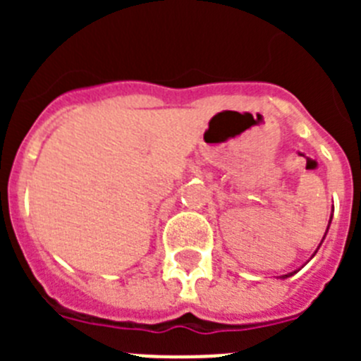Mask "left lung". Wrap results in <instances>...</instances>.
Returning a JSON list of instances; mask_svg holds the SVG:
<instances>
[{
	"mask_svg": "<svg viewBox=\"0 0 361 361\" xmlns=\"http://www.w3.org/2000/svg\"><path fill=\"white\" fill-rule=\"evenodd\" d=\"M331 219H333V213H331ZM331 219H329V226H331ZM329 226H327V229H325V235H327V231H329ZM325 235H324V238H325ZM324 238H322V242H324ZM322 242H320V245H322ZM320 245H318V250H320ZM317 250V251H318ZM317 251H314V255H317ZM314 255H312V257H314ZM311 257V258H312ZM300 269H296V271H291V273H288V275H282L280 276V279H289V276H293L295 275V273H298Z\"/></svg>",
	"mask_w": 361,
	"mask_h": 361,
	"instance_id": "left-lung-1",
	"label": "left lung"
}]
</instances>
